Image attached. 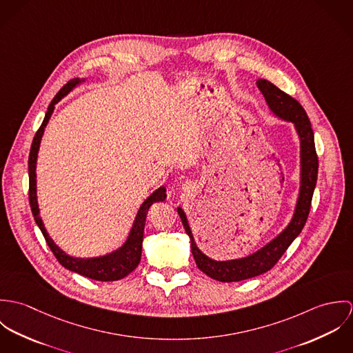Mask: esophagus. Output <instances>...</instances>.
I'll return each instance as SVG.
<instances>
[{
	"label": "esophagus",
	"instance_id": "34e87169",
	"mask_svg": "<svg viewBox=\"0 0 353 353\" xmlns=\"http://www.w3.org/2000/svg\"><path fill=\"white\" fill-rule=\"evenodd\" d=\"M193 188H194V186H193L192 182H186V183L183 185V189H185V190H190V189H193Z\"/></svg>",
	"mask_w": 353,
	"mask_h": 353
}]
</instances>
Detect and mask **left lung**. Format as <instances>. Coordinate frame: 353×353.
<instances>
[{
  "label": "left lung",
  "mask_w": 353,
  "mask_h": 353,
  "mask_svg": "<svg viewBox=\"0 0 353 353\" xmlns=\"http://www.w3.org/2000/svg\"><path fill=\"white\" fill-rule=\"evenodd\" d=\"M256 87L262 92L265 101L268 103L270 111L288 122L295 125L296 133L301 140V189L296 208L290 224L269 243L261 248L258 252H252L245 258L230 259V261H214L206 256L197 248L192 230L189 227L186 214L182 208H178V214L182 220L186 234L190 238L192 252L196 259L199 269L206 276L223 281V283H235L248 280L255 276H259L270 270L281 255L295 241V238L302 232L303 227L307 221L314 189L316 185L318 176V156L314 144V132L311 129L310 119L302 107V104L274 84L268 80H256Z\"/></svg>",
  "instance_id": "obj_1"
}]
</instances>
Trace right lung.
Listing matches in <instances>:
<instances>
[{"mask_svg":"<svg viewBox=\"0 0 353 353\" xmlns=\"http://www.w3.org/2000/svg\"><path fill=\"white\" fill-rule=\"evenodd\" d=\"M85 81L84 79H73L69 83H66L59 92L55 95V98L51 101L48 108V112L45 115V119L41 125V128L38 129L32 145H31V151H30V157H28V176H30V192H28V197H30V205H31V210L35 219V223L38 224V227L41 228L46 243L49 245L51 252L55 255V258L58 259V262L72 270L76 272L81 276H85L88 279L92 280H98V281H115V280H121L125 276H128L129 273H132L137 265L141 261V252H143V238H144V227H145V219H147V213L152 203L157 201H164L167 194H165V188L161 186L157 190H154L151 196L143 202V205L140 206L133 227L130 230V234L126 239V242L117 249L115 252L101 255V256H94V258H74L68 255L63 250H61L54 241L51 239L45 228V224L39 216V206H38V200H37V159H38V151H39V145H41V140L45 132L46 125L49 123L51 114L54 111V105L61 101L63 97H66L74 87H77L80 83Z\"/></svg>","mask_w":353,"mask_h":353,"instance_id":"right-lung-1","label":"right lung"}]
</instances>
